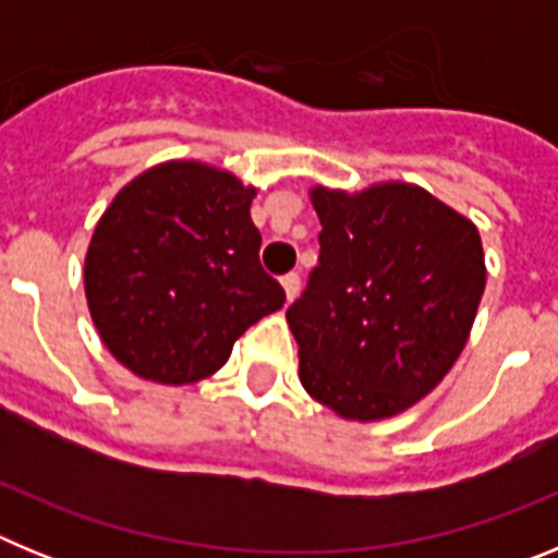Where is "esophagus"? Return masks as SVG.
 Returning a JSON list of instances; mask_svg holds the SVG:
<instances>
[{
	"mask_svg": "<svg viewBox=\"0 0 558 558\" xmlns=\"http://www.w3.org/2000/svg\"><path fill=\"white\" fill-rule=\"evenodd\" d=\"M282 288H284V295H288V302H293L295 295H299V290H302V279H299V274L282 276Z\"/></svg>",
	"mask_w": 558,
	"mask_h": 558,
	"instance_id": "34e87169",
	"label": "esophagus"
}]
</instances>
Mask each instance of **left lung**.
I'll use <instances>...</instances> for the list:
<instances>
[{"label": "left lung", "mask_w": 558, "mask_h": 558, "mask_svg": "<svg viewBox=\"0 0 558 558\" xmlns=\"http://www.w3.org/2000/svg\"><path fill=\"white\" fill-rule=\"evenodd\" d=\"M322 256L288 310L304 391L349 422H383L447 377L486 288L477 226L408 181L315 184Z\"/></svg>", "instance_id": "left-lung-1"}]
</instances>
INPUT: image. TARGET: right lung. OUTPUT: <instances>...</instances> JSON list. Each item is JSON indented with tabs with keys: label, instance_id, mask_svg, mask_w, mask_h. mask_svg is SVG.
I'll use <instances>...</instances> for the list:
<instances>
[{
	"label": "right lung",
	"instance_id": "1",
	"mask_svg": "<svg viewBox=\"0 0 558 558\" xmlns=\"http://www.w3.org/2000/svg\"><path fill=\"white\" fill-rule=\"evenodd\" d=\"M254 198V184L195 159L161 161L113 195L83 288L100 340L128 372L198 383L223 368L251 324L282 310V284L259 265Z\"/></svg>",
	"mask_w": 558,
	"mask_h": 558
}]
</instances>
